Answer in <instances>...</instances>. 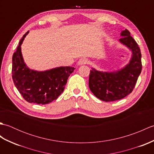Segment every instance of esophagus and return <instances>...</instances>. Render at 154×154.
Returning a JSON list of instances; mask_svg holds the SVG:
<instances>
[{"mask_svg":"<svg viewBox=\"0 0 154 154\" xmlns=\"http://www.w3.org/2000/svg\"><path fill=\"white\" fill-rule=\"evenodd\" d=\"M87 63V60L85 58H81L80 60L77 62V65L78 66H81V65H83L86 64Z\"/></svg>","mask_w":154,"mask_h":154,"instance_id":"obj_1","label":"esophagus"}]
</instances>
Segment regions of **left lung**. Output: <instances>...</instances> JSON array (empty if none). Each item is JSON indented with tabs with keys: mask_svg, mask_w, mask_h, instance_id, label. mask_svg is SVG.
Listing matches in <instances>:
<instances>
[{
	"mask_svg": "<svg viewBox=\"0 0 154 154\" xmlns=\"http://www.w3.org/2000/svg\"><path fill=\"white\" fill-rule=\"evenodd\" d=\"M119 42L132 52L125 66L114 71H100L92 68L89 86L94 95L106 102L122 99L132 93L142 71L141 51L138 44L125 29L121 32Z\"/></svg>",
	"mask_w": 154,
	"mask_h": 154,
	"instance_id": "left-lung-1",
	"label": "left lung"
}]
</instances>
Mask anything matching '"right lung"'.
<instances>
[{
  "mask_svg": "<svg viewBox=\"0 0 154 154\" xmlns=\"http://www.w3.org/2000/svg\"><path fill=\"white\" fill-rule=\"evenodd\" d=\"M28 33L29 31L23 35L13 54L12 79L16 89L27 102L48 104L63 92L68 78L75 68L61 66L42 71L29 68L21 51V45Z\"/></svg>",
  "mask_w": 154,
  "mask_h": 154,
  "instance_id": "add662e5",
  "label": "right lung"
}]
</instances>
